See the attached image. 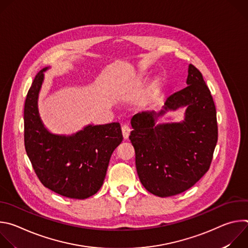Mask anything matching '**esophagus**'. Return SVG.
Returning a JSON list of instances; mask_svg holds the SVG:
<instances>
[{
	"mask_svg": "<svg viewBox=\"0 0 248 248\" xmlns=\"http://www.w3.org/2000/svg\"><path fill=\"white\" fill-rule=\"evenodd\" d=\"M122 131H123L124 138V139H127L128 136H129V133H130V131H131V128H130V126H129L128 124H124L122 125Z\"/></svg>",
	"mask_w": 248,
	"mask_h": 248,
	"instance_id": "esophagus-1",
	"label": "esophagus"
}]
</instances>
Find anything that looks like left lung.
<instances>
[{"instance_id":"left-lung-1","label":"left lung","mask_w":248,"mask_h":248,"mask_svg":"<svg viewBox=\"0 0 248 248\" xmlns=\"http://www.w3.org/2000/svg\"><path fill=\"white\" fill-rule=\"evenodd\" d=\"M187 86L170 94L160 113L142 112L131 119L129 139L139 180L152 194L169 197L193 186L208 171L218 141L213 97L200 70L188 66ZM187 106L182 123L155 125L165 110Z\"/></svg>"}]
</instances>
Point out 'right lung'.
Returning <instances> with one entry per match:
<instances>
[{"label":"right lung","mask_w":248,"mask_h":248,"mask_svg":"<svg viewBox=\"0 0 248 248\" xmlns=\"http://www.w3.org/2000/svg\"><path fill=\"white\" fill-rule=\"evenodd\" d=\"M41 69L24 103V146L42 185L68 198L85 199L102 186L114 150L123 141L121 124L88 125L72 136L50 133L37 110L43 81Z\"/></svg>","instance_id":"right-lung-1"}]
</instances>
